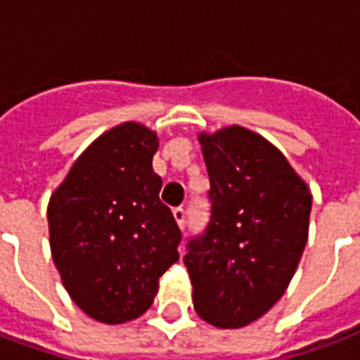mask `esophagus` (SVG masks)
Listing matches in <instances>:
<instances>
[{
  "instance_id": "1",
  "label": "esophagus",
  "mask_w": 360,
  "mask_h": 360,
  "mask_svg": "<svg viewBox=\"0 0 360 360\" xmlns=\"http://www.w3.org/2000/svg\"><path fill=\"white\" fill-rule=\"evenodd\" d=\"M173 218L177 221V226L183 229V227H185V221H187V212H185V208H175V210H173Z\"/></svg>"
}]
</instances>
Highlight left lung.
<instances>
[{
  "instance_id": "8db88e82",
  "label": "left lung",
  "mask_w": 360,
  "mask_h": 360,
  "mask_svg": "<svg viewBox=\"0 0 360 360\" xmlns=\"http://www.w3.org/2000/svg\"><path fill=\"white\" fill-rule=\"evenodd\" d=\"M210 224L183 262L198 316L243 328L285 293L309 239L312 195L270 141L241 125L200 133Z\"/></svg>"
}]
</instances>
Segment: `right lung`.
Wrapping results in <instances>:
<instances>
[{
    "label": "right lung",
    "instance_id": "1",
    "mask_svg": "<svg viewBox=\"0 0 360 360\" xmlns=\"http://www.w3.org/2000/svg\"><path fill=\"white\" fill-rule=\"evenodd\" d=\"M158 146V134L136 121L113 127L50 196L53 264L75 304L103 324L144 314L160 278L179 260L181 231L152 169Z\"/></svg>",
    "mask_w": 360,
    "mask_h": 360
}]
</instances>
